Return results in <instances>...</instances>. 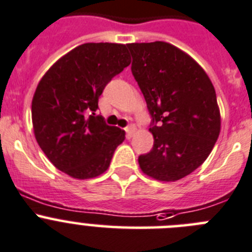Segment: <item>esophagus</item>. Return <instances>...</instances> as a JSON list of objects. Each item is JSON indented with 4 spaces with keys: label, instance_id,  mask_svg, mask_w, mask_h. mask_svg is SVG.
<instances>
[{
    "label": "esophagus",
    "instance_id": "obj_1",
    "mask_svg": "<svg viewBox=\"0 0 252 252\" xmlns=\"http://www.w3.org/2000/svg\"><path fill=\"white\" fill-rule=\"evenodd\" d=\"M135 130H137V128L134 126H129L126 128V135H128V138H131L134 135V133H135Z\"/></svg>",
    "mask_w": 252,
    "mask_h": 252
}]
</instances>
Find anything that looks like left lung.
Instances as JSON below:
<instances>
[{
  "label": "left lung",
  "instance_id": "obj_1",
  "mask_svg": "<svg viewBox=\"0 0 252 252\" xmlns=\"http://www.w3.org/2000/svg\"><path fill=\"white\" fill-rule=\"evenodd\" d=\"M126 46L155 123L149 129L154 145L138 158L140 169L159 182L183 179L206 160L220 134L215 88L194 58L168 42Z\"/></svg>",
  "mask_w": 252,
  "mask_h": 252
}]
</instances>
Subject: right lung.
I'll list each match as a JSON object with an SVG mask.
<instances>
[{
	"mask_svg": "<svg viewBox=\"0 0 252 252\" xmlns=\"http://www.w3.org/2000/svg\"><path fill=\"white\" fill-rule=\"evenodd\" d=\"M130 64L122 43H84L44 73L32 99L37 143L58 170L74 179H91L109 168L126 131L95 115L108 82ZM94 114L87 117L85 112Z\"/></svg>",
	"mask_w": 252,
	"mask_h": 252,
	"instance_id": "1",
	"label": "right lung"
}]
</instances>
